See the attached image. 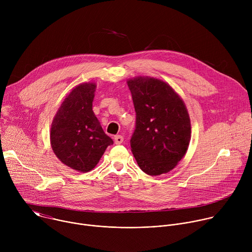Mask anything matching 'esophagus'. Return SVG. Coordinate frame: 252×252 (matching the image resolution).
<instances>
[{"label": "esophagus", "mask_w": 252, "mask_h": 252, "mask_svg": "<svg viewBox=\"0 0 252 252\" xmlns=\"http://www.w3.org/2000/svg\"><path fill=\"white\" fill-rule=\"evenodd\" d=\"M114 140H115V143H116V145H121V143H123V142H124V136H123V135H120V134L115 135Z\"/></svg>", "instance_id": "obj_1"}]
</instances>
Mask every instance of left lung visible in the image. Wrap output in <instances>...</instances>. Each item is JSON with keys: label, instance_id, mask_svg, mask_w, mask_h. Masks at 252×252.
I'll return each instance as SVG.
<instances>
[{"label": "left lung", "instance_id": "1", "mask_svg": "<svg viewBox=\"0 0 252 252\" xmlns=\"http://www.w3.org/2000/svg\"><path fill=\"white\" fill-rule=\"evenodd\" d=\"M135 111L130 138L133 157L149 175L171 170L186 155L190 140V120L183 99L158 79L127 81Z\"/></svg>", "mask_w": 252, "mask_h": 252}]
</instances>
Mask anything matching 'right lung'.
<instances>
[{"label":"right lung","mask_w":252,"mask_h":252,"mask_svg":"<svg viewBox=\"0 0 252 252\" xmlns=\"http://www.w3.org/2000/svg\"><path fill=\"white\" fill-rule=\"evenodd\" d=\"M95 84L79 85L64 98L51 128L57 158L81 172L92 170L114 140L106 135L93 112Z\"/></svg>","instance_id":"1"}]
</instances>
